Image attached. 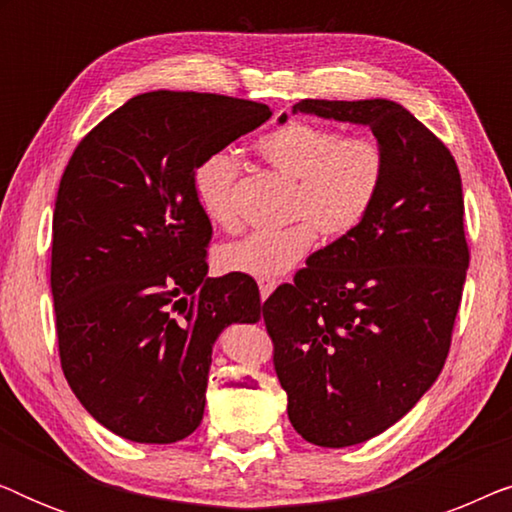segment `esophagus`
Returning a JSON list of instances; mask_svg holds the SVG:
<instances>
[{"label": "esophagus", "instance_id": "obj_1", "mask_svg": "<svg viewBox=\"0 0 512 512\" xmlns=\"http://www.w3.org/2000/svg\"><path fill=\"white\" fill-rule=\"evenodd\" d=\"M277 282H272V279H258V291H261V300H265L270 296L272 291H275Z\"/></svg>", "mask_w": 512, "mask_h": 512}]
</instances>
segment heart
<instances>
[{"label":"heart","instance_id":"obj_1","mask_svg":"<svg viewBox=\"0 0 512 512\" xmlns=\"http://www.w3.org/2000/svg\"><path fill=\"white\" fill-rule=\"evenodd\" d=\"M256 151L272 170L296 181L291 226L256 230L216 251V265L228 275L277 279L314 247L317 228L342 237L361 226L384 191L389 158L375 137L349 135L331 125L286 121L256 139ZM240 163L228 151L205 156L193 172V191L207 221L237 223L235 186Z\"/></svg>","mask_w":512,"mask_h":512}]
</instances>
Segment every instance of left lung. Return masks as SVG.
Here are the masks:
<instances>
[{"label": "left lung", "instance_id": "left-lung-1", "mask_svg": "<svg viewBox=\"0 0 512 512\" xmlns=\"http://www.w3.org/2000/svg\"><path fill=\"white\" fill-rule=\"evenodd\" d=\"M298 111L368 125L389 158L368 219L263 303L293 429L349 447L408 415L445 366L471 258L464 193L450 149L401 104L300 100Z\"/></svg>", "mask_w": 512, "mask_h": 512}]
</instances>
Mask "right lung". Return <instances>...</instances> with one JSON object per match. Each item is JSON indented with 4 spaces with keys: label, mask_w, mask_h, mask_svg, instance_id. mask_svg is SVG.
Here are the masks:
<instances>
[{
    "label": "right lung",
    "mask_w": 512,
    "mask_h": 512,
    "mask_svg": "<svg viewBox=\"0 0 512 512\" xmlns=\"http://www.w3.org/2000/svg\"><path fill=\"white\" fill-rule=\"evenodd\" d=\"M270 116L261 102L156 90L109 114L69 158L51 254L60 363L83 408L116 436H191L216 338L261 319L251 282L207 277L212 223L193 172Z\"/></svg>",
    "instance_id": "1"
}]
</instances>
